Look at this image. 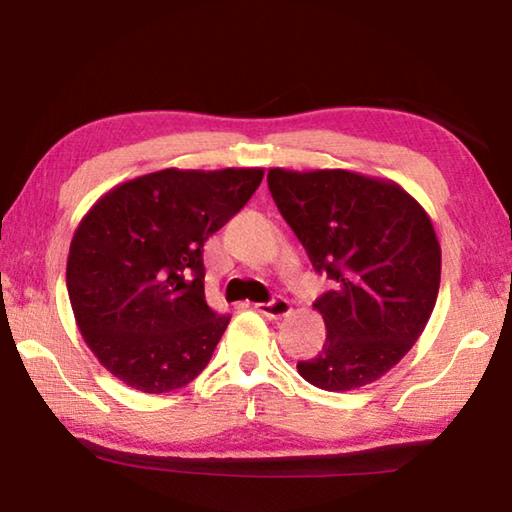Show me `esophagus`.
<instances>
[{
	"mask_svg": "<svg viewBox=\"0 0 512 512\" xmlns=\"http://www.w3.org/2000/svg\"><path fill=\"white\" fill-rule=\"evenodd\" d=\"M255 309L266 318H284L293 311L291 302L287 298H275L273 302H259V305H255Z\"/></svg>",
	"mask_w": 512,
	"mask_h": 512,
	"instance_id": "34e87169",
	"label": "esophagus"
}]
</instances>
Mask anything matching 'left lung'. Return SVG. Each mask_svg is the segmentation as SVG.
Wrapping results in <instances>:
<instances>
[{"label": "left lung", "instance_id": "obj_1", "mask_svg": "<svg viewBox=\"0 0 512 512\" xmlns=\"http://www.w3.org/2000/svg\"><path fill=\"white\" fill-rule=\"evenodd\" d=\"M284 221L332 289L314 302L327 336L302 379L323 391L368 386L402 361L436 307L440 244L424 207L393 180L348 169H268Z\"/></svg>", "mask_w": 512, "mask_h": 512}]
</instances>
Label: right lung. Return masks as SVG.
Segmentation results:
<instances>
[{
  "label": "right lung",
  "instance_id": "add662e5",
  "mask_svg": "<svg viewBox=\"0 0 512 512\" xmlns=\"http://www.w3.org/2000/svg\"><path fill=\"white\" fill-rule=\"evenodd\" d=\"M264 178L259 167L162 169L108 189L76 228L67 293L94 357L126 386L169 393L210 363L230 323L205 302L203 244Z\"/></svg>",
  "mask_w": 512,
  "mask_h": 512
}]
</instances>
